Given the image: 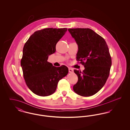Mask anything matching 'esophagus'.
Instances as JSON below:
<instances>
[{
  "instance_id": "34e87169",
  "label": "esophagus",
  "mask_w": 130,
  "mask_h": 130,
  "mask_svg": "<svg viewBox=\"0 0 130 130\" xmlns=\"http://www.w3.org/2000/svg\"><path fill=\"white\" fill-rule=\"evenodd\" d=\"M69 72L70 73H73L74 72V70L71 68H69Z\"/></svg>"
}]
</instances>
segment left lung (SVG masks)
<instances>
[{"label": "left lung", "mask_w": 130, "mask_h": 130, "mask_svg": "<svg viewBox=\"0 0 130 130\" xmlns=\"http://www.w3.org/2000/svg\"><path fill=\"white\" fill-rule=\"evenodd\" d=\"M78 45L76 59L85 67L81 72L74 70L78 81L74 85V92L90 96L104 86L110 74L111 57L104 39L89 28L69 29Z\"/></svg>", "instance_id": "left-lung-1"}]
</instances>
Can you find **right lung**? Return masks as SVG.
I'll return each mask as SVG.
<instances>
[{
  "mask_svg": "<svg viewBox=\"0 0 130 130\" xmlns=\"http://www.w3.org/2000/svg\"><path fill=\"white\" fill-rule=\"evenodd\" d=\"M67 31L66 28L44 29L35 31L25 43L21 66L27 86L37 95L46 96L54 93L58 81L68 74L66 66L56 67L47 61Z\"/></svg>",
  "mask_w": 130,
  "mask_h": 130,
  "instance_id": "obj_1",
  "label": "right lung"
}]
</instances>
